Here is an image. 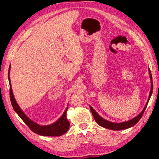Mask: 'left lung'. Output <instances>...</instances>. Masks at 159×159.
I'll list each match as a JSON object with an SVG mask.
<instances>
[{"label":"left lung","mask_w":159,"mask_h":159,"mask_svg":"<svg viewBox=\"0 0 159 159\" xmlns=\"http://www.w3.org/2000/svg\"><path fill=\"white\" fill-rule=\"evenodd\" d=\"M149 74H150V78L151 80V89H150V94H149V98H148V101L146 104V106H145L142 111H141V112L139 115H138L137 116L133 118L132 120H130L126 121H124V122L115 123V122H112V121H108L105 119H104V118H102L100 116H99L98 113L96 112V111L94 110L92 107L89 106L90 110H91V111H92V115L94 117V120H96V122L100 126L104 127L105 128H108V129H110V130H125V129H127V128H129L130 127H133V126H134V125H135L138 122V121H139L141 117H142L144 111H145V110H146V107H147L148 102H149L150 98L152 96V91H153L152 77V74H151V72H150V69H149Z\"/></svg>","instance_id":"1"}]
</instances>
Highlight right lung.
Returning a JSON list of instances; mask_svg holds the SVG:
<instances>
[{"instance_id": "obj_1", "label": "right lung", "mask_w": 159, "mask_h": 159, "mask_svg": "<svg viewBox=\"0 0 159 159\" xmlns=\"http://www.w3.org/2000/svg\"><path fill=\"white\" fill-rule=\"evenodd\" d=\"M11 67H9L8 72V79L9 82V94H10V100H11V105L13 108V109L16 111V113L18 115L19 117L21 118L28 127L31 129L33 133L39 134L42 136H50V137H57L61 136L63 134H65L66 132L68 130L70 127V122L67 120L66 117V113L67 111L68 106L66 107V109L64 111L63 115L60 117L58 120H57L55 122H54L49 125H39L37 124L35 121H33L32 120L30 119L29 117L26 116V114L23 112L22 110L20 109V107L17 103L16 100L13 96V91L11 88V80L9 78V73Z\"/></svg>"}]
</instances>
